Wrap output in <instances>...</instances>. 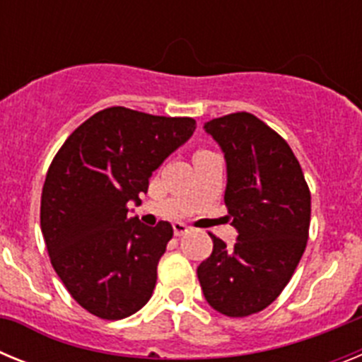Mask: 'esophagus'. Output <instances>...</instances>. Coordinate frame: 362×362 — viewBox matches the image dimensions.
I'll return each mask as SVG.
<instances>
[{"instance_id": "obj_1", "label": "esophagus", "mask_w": 362, "mask_h": 362, "mask_svg": "<svg viewBox=\"0 0 362 362\" xmlns=\"http://www.w3.org/2000/svg\"><path fill=\"white\" fill-rule=\"evenodd\" d=\"M188 232V226L183 225V223H174V233L175 235H185Z\"/></svg>"}]
</instances>
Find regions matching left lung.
<instances>
[{
    "label": "left lung",
    "mask_w": 362,
    "mask_h": 362,
    "mask_svg": "<svg viewBox=\"0 0 362 362\" xmlns=\"http://www.w3.org/2000/svg\"><path fill=\"white\" fill-rule=\"evenodd\" d=\"M204 129L225 152L226 217L239 235L228 248L210 233L214 250L197 277L214 310L246 317L292 279L308 241L310 188L288 143L254 114L216 117Z\"/></svg>",
    "instance_id": "obj_1"
}]
</instances>
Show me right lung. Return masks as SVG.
<instances>
[{"instance_id":"1","label":"right lung","mask_w":362,"mask_h":362,"mask_svg":"<svg viewBox=\"0 0 362 362\" xmlns=\"http://www.w3.org/2000/svg\"><path fill=\"white\" fill-rule=\"evenodd\" d=\"M196 130L192 117L124 107L95 112L57 150L41 192V232L50 263L79 306L124 319L152 297L158 264L174 235L129 216L152 172Z\"/></svg>"}]
</instances>
